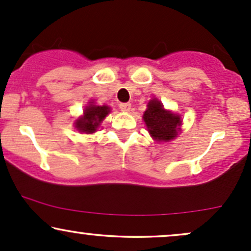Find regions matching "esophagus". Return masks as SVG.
Here are the masks:
<instances>
[{
	"instance_id": "1",
	"label": "esophagus",
	"mask_w": 251,
	"mask_h": 251,
	"mask_svg": "<svg viewBox=\"0 0 251 251\" xmlns=\"http://www.w3.org/2000/svg\"><path fill=\"white\" fill-rule=\"evenodd\" d=\"M119 108H120V111H123V112H128L129 109H131V103H129V102H122L119 105Z\"/></svg>"
}]
</instances>
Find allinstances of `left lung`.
I'll return each instance as SVG.
<instances>
[{
	"instance_id": "1",
	"label": "left lung",
	"mask_w": 251,
	"mask_h": 251,
	"mask_svg": "<svg viewBox=\"0 0 251 251\" xmlns=\"http://www.w3.org/2000/svg\"><path fill=\"white\" fill-rule=\"evenodd\" d=\"M143 119L149 133L158 143L174 140L181 125L180 117L171 111H166L158 99L150 100Z\"/></svg>"
}]
</instances>
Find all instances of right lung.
Segmentation results:
<instances>
[{
    "instance_id": "right-lung-1",
    "label": "right lung",
    "mask_w": 251,
    "mask_h": 251,
    "mask_svg": "<svg viewBox=\"0 0 251 251\" xmlns=\"http://www.w3.org/2000/svg\"><path fill=\"white\" fill-rule=\"evenodd\" d=\"M108 113V106H98L89 102L83 111V116L75 120V128L81 133H94Z\"/></svg>"
}]
</instances>
